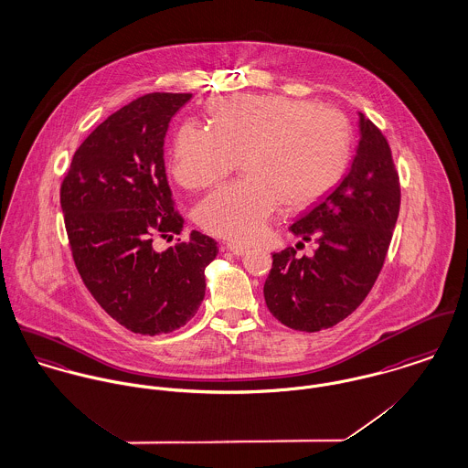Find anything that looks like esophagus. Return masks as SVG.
<instances>
[{"mask_svg": "<svg viewBox=\"0 0 468 468\" xmlns=\"http://www.w3.org/2000/svg\"><path fill=\"white\" fill-rule=\"evenodd\" d=\"M224 250H228L229 253H233L235 257H244L248 251H250V248H246V246H242V244H224Z\"/></svg>", "mask_w": 468, "mask_h": 468, "instance_id": "1", "label": "esophagus"}]
</instances>
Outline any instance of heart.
I'll return each mask as SVG.
<instances>
[{
  "instance_id": "1",
  "label": "heart",
  "mask_w": 468,
  "mask_h": 468,
  "mask_svg": "<svg viewBox=\"0 0 468 468\" xmlns=\"http://www.w3.org/2000/svg\"><path fill=\"white\" fill-rule=\"evenodd\" d=\"M211 127L185 123L174 140L172 174L186 190H205L239 163L244 179L197 207L211 235L251 242L272 213L307 208L343 177L352 154V127L330 105L282 95H239L209 105Z\"/></svg>"
}]
</instances>
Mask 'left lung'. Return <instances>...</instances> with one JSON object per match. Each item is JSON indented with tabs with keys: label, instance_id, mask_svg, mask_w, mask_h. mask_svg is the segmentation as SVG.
I'll return each mask as SVG.
<instances>
[{
	"label": "left lung",
	"instance_id": "1",
	"mask_svg": "<svg viewBox=\"0 0 468 468\" xmlns=\"http://www.w3.org/2000/svg\"><path fill=\"white\" fill-rule=\"evenodd\" d=\"M400 183L388 140L359 112V145L343 181L289 228L315 239L314 257L272 255L263 285L271 314L289 328L317 332L356 311L371 291L393 237ZM302 244V242H300Z\"/></svg>",
	"mask_w": 468,
	"mask_h": 468
}]
</instances>
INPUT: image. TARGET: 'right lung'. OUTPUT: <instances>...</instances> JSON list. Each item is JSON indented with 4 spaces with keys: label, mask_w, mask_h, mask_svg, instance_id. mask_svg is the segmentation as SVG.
<instances>
[{
    "label": "right lung",
    "mask_w": 468,
    "mask_h": 468,
    "mask_svg": "<svg viewBox=\"0 0 468 468\" xmlns=\"http://www.w3.org/2000/svg\"><path fill=\"white\" fill-rule=\"evenodd\" d=\"M192 93H149L123 105L82 142L60 185L75 265L88 291L134 334L186 324L205 300L217 242L199 231L165 251L154 237L181 233L163 145L172 116Z\"/></svg>",
    "instance_id": "add662e5"
}]
</instances>
